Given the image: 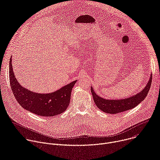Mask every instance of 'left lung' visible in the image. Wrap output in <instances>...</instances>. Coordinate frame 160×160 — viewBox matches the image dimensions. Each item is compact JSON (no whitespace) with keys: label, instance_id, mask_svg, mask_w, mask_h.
Masks as SVG:
<instances>
[{"label":"left lung","instance_id":"8db88e82","mask_svg":"<svg viewBox=\"0 0 160 160\" xmlns=\"http://www.w3.org/2000/svg\"><path fill=\"white\" fill-rule=\"evenodd\" d=\"M152 82V74H151L149 80L146 86L140 92L131 97L122 99H106L96 94L93 88L91 87V93H92L94 102L98 108L106 113L117 114L126 111L136 107L140 104L147 96L150 89Z\"/></svg>","mask_w":160,"mask_h":160}]
</instances>
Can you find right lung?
Returning a JSON list of instances; mask_svg holds the SVG:
<instances>
[{
    "mask_svg": "<svg viewBox=\"0 0 160 160\" xmlns=\"http://www.w3.org/2000/svg\"><path fill=\"white\" fill-rule=\"evenodd\" d=\"M12 59L9 61L10 85L18 102L27 111L38 116L53 117L59 115L70 104L72 88L77 80L49 94H38L22 87L15 78Z\"/></svg>",
    "mask_w": 160,
    "mask_h": 160,
    "instance_id": "1",
    "label": "right lung"
}]
</instances>
